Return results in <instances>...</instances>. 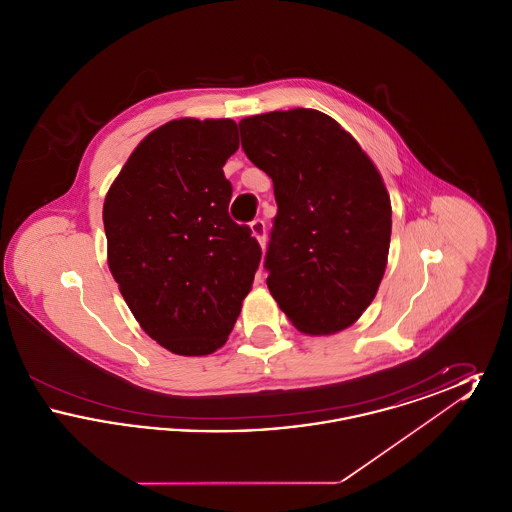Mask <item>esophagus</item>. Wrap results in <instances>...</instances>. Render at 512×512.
<instances>
[{
  "mask_svg": "<svg viewBox=\"0 0 512 512\" xmlns=\"http://www.w3.org/2000/svg\"><path fill=\"white\" fill-rule=\"evenodd\" d=\"M249 228H251L253 238H255L259 244L265 245V242H267V224H265V220H253V222L249 224Z\"/></svg>",
  "mask_w": 512,
  "mask_h": 512,
  "instance_id": "34e87169",
  "label": "esophagus"
}]
</instances>
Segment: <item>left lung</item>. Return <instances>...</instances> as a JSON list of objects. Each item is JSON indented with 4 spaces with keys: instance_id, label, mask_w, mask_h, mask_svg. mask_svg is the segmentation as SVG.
Segmentation results:
<instances>
[{
    "instance_id": "obj_1",
    "label": "left lung",
    "mask_w": 512,
    "mask_h": 512,
    "mask_svg": "<svg viewBox=\"0 0 512 512\" xmlns=\"http://www.w3.org/2000/svg\"><path fill=\"white\" fill-rule=\"evenodd\" d=\"M247 159L272 178L278 213L265 268L268 290L309 336L355 324L384 278L391 201L357 140L317 109L240 121Z\"/></svg>"
}]
</instances>
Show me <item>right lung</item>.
<instances>
[{
  "label": "right lung",
  "instance_id": "right-lung-1",
  "mask_svg": "<svg viewBox=\"0 0 512 512\" xmlns=\"http://www.w3.org/2000/svg\"><path fill=\"white\" fill-rule=\"evenodd\" d=\"M232 119H174L130 153L103 203L107 265L142 330L174 355L222 347L261 261L228 217Z\"/></svg>",
  "mask_w": 512,
  "mask_h": 512
}]
</instances>
